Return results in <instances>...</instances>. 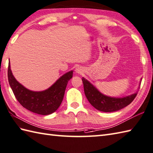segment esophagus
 <instances>
[{
	"label": "esophagus",
	"mask_w": 153,
	"mask_h": 153,
	"mask_svg": "<svg viewBox=\"0 0 153 153\" xmlns=\"http://www.w3.org/2000/svg\"><path fill=\"white\" fill-rule=\"evenodd\" d=\"M76 71L77 73H80V70L79 69V68H76Z\"/></svg>",
	"instance_id": "34e87169"
}]
</instances>
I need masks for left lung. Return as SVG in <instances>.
<instances>
[{"label": "left lung", "instance_id": "1", "mask_svg": "<svg viewBox=\"0 0 153 153\" xmlns=\"http://www.w3.org/2000/svg\"><path fill=\"white\" fill-rule=\"evenodd\" d=\"M86 98L96 110L104 112H112L121 110L128 105L135 99L137 92L124 98H111L101 94L85 78L82 79Z\"/></svg>", "mask_w": 153, "mask_h": 153}]
</instances>
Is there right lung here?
<instances>
[{
  "label": "right lung",
  "mask_w": 153,
  "mask_h": 153,
  "mask_svg": "<svg viewBox=\"0 0 153 153\" xmlns=\"http://www.w3.org/2000/svg\"><path fill=\"white\" fill-rule=\"evenodd\" d=\"M72 77L73 71H70L59 79L48 90L42 92L31 91L15 79L10 70V61L8 63V82L16 98L27 110L43 116L53 113L60 106L68 81Z\"/></svg>",
  "instance_id": "right-lung-1"
}]
</instances>
